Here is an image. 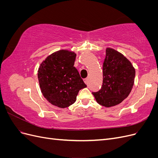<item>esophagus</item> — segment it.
<instances>
[{
    "instance_id": "34e87169",
    "label": "esophagus",
    "mask_w": 158,
    "mask_h": 158,
    "mask_svg": "<svg viewBox=\"0 0 158 158\" xmlns=\"http://www.w3.org/2000/svg\"><path fill=\"white\" fill-rule=\"evenodd\" d=\"M84 82L86 84H88V78H85V79H84Z\"/></svg>"
}]
</instances>
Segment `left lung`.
Segmentation results:
<instances>
[{
	"label": "left lung",
	"instance_id": "1",
	"mask_svg": "<svg viewBox=\"0 0 158 158\" xmlns=\"http://www.w3.org/2000/svg\"><path fill=\"white\" fill-rule=\"evenodd\" d=\"M135 78V69L131 62L119 52L107 48L103 65L102 86L92 94L102 106H116L128 96Z\"/></svg>",
	"mask_w": 158,
	"mask_h": 158
}]
</instances>
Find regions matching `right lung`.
I'll return each instance as SVG.
<instances>
[{
  "instance_id": "1",
  "label": "right lung",
  "mask_w": 158,
  "mask_h": 158,
  "mask_svg": "<svg viewBox=\"0 0 158 158\" xmlns=\"http://www.w3.org/2000/svg\"><path fill=\"white\" fill-rule=\"evenodd\" d=\"M76 54L60 50L43 62L38 70V80L44 96L60 108L76 102L79 91L87 86L74 66Z\"/></svg>"
}]
</instances>
